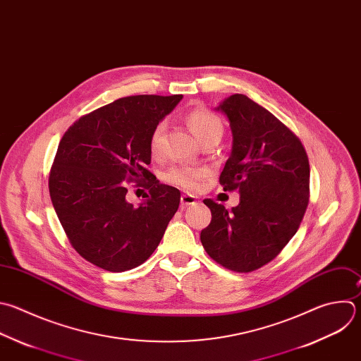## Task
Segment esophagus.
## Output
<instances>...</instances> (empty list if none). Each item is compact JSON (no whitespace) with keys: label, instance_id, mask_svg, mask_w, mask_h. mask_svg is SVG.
Here are the masks:
<instances>
[{"label":"esophagus","instance_id":"34e87169","mask_svg":"<svg viewBox=\"0 0 361 361\" xmlns=\"http://www.w3.org/2000/svg\"><path fill=\"white\" fill-rule=\"evenodd\" d=\"M197 202V198L191 194H183L181 195V205L183 207H187V205H192Z\"/></svg>","mask_w":361,"mask_h":361}]
</instances>
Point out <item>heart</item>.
<instances>
[{"label": "heart", "mask_w": 361, "mask_h": 361, "mask_svg": "<svg viewBox=\"0 0 361 361\" xmlns=\"http://www.w3.org/2000/svg\"><path fill=\"white\" fill-rule=\"evenodd\" d=\"M185 120L192 135L201 143L207 140H221L224 135V123L221 117L208 109L195 107L187 113ZM166 129H167L166 123L160 122L152 130L149 145H150V152L154 156H159L163 153ZM205 176H207L205 169L190 167V166H173L164 173L163 178L167 183L174 184L177 187H181L185 190H194L198 187L200 180L204 178Z\"/></svg>", "instance_id": "heart-1"}]
</instances>
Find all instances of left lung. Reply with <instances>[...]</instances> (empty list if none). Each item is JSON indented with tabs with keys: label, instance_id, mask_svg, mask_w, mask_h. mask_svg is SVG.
I'll return each instance as SVG.
<instances>
[{
	"label": "left lung",
	"instance_id": "8db88e82",
	"mask_svg": "<svg viewBox=\"0 0 361 361\" xmlns=\"http://www.w3.org/2000/svg\"><path fill=\"white\" fill-rule=\"evenodd\" d=\"M216 109L232 132L219 184L241 197L229 212L204 200L212 218L200 238L216 264L248 274L275 259L296 233L309 204V159L299 137L248 96L232 94Z\"/></svg>",
	"mask_w": 361,
	"mask_h": 361
}]
</instances>
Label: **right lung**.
Returning <instances> with one entry per match:
<instances>
[{
	"label": "right lung",
	"instance_id": "obj_1",
	"mask_svg": "<svg viewBox=\"0 0 361 361\" xmlns=\"http://www.w3.org/2000/svg\"><path fill=\"white\" fill-rule=\"evenodd\" d=\"M183 94H136L85 116L65 132L49 173V194L75 251L87 262L125 272L146 262L178 209L180 191L146 166L150 135ZM143 179L150 196L127 202V183Z\"/></svg>",
	"mask_w": 361,
	"mask_h": 361
}]
</instances>
